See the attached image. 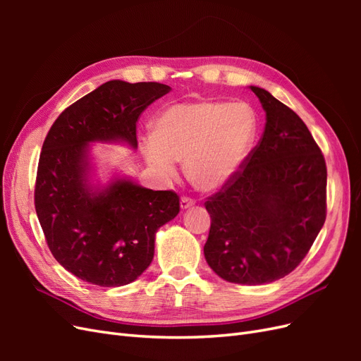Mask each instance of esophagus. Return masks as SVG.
Here are the masks:
<instances>
[{"label":"esophagus","instance_id":"1","mask_svg":"<svg viewBox=\"0 0 361 361\" xmlns=\"http://www.w3.org/2000/svg\"><path fill=\"white\" fill-rule=\"evenodd\" d=\"M194 206V200L190 197H182L180 199V209H190V207Z\"/></svg>","mask_w":361,"mask_h":361}]
</instances>
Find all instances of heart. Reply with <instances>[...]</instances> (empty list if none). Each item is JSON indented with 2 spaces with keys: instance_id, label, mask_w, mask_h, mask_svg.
Listing matches in <instances>:
<instances>
[{
  "instance_id": "heart-1",
  "label": "heart",
  "mask_w": 361,
  "mask_h": 361,
  "mask_svg": "<svg viewBox=\"0 0 361 361\" xmlns=\"http://www.w3.org/2000/svg\"><path fill=\"white\" fill-rule=\"evenodd\" d=\"M259 122L245 102L199 99L170 105L152 126L143 145L149 166L171 178L174 161H183L195 190L214 192L231 183L255 147Z\"/></svg>"
}]
</instances>
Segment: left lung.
<instances>
[{
	"label": "left lung",
	"instance_id": "1",
	"mask_svg": "<svg viewBox=\"0 0 361 361\" xmlns=\"http://www.w3.org/2000/svg\"><path fill=\"white\" fill-rule=\"evenodd\" d=\"M250 89L265 130L238 176L204 203L203 253L218 277L256 286L288 276L309 253L325 223L326 167L302 120L265 89Z\"/></svg>",
	"mask_w": 361,
	"mask_h": 361
}]
</instances>
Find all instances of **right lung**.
Returning <instances> with one entry per match:
<instances>
[{"mask_svg":"<svg viewBox=\"0 0 361 361\" xmlns=\"http://www.w3.org/2000/svg\"><path fill=\"white\" fill-rule=\"evenodd\" d=\"M171 89L113 80L64 110L39 159L35 204L48 247L75 277L104 288L137 280L155 253L158 228L179 214L173 191L141 187L125 174L96 179L93 143L137 149V120Z\"/></svg>","mask_w":361,"mask_h":361,"instance_id":"1","label":"right lung"}]
</instances>
